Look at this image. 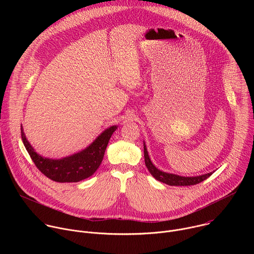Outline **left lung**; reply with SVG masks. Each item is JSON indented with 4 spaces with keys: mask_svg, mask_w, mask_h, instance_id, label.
<instances>
[{
    "mask_svg": "<svg viewBox=\"0 0 254 254\" xmlns=\"http://www.w3.org/2000/svg\"><path fill=\"white\" fill-rule=\"evenodd\" d=\"M143 155H144V164H146L149 172L152 174V176L160 181L162 183H165L170 186H191L196 185L198 183H201L202 181L209 178L214 172H210L201 176H195V177H184V176H179L176 174L166 173L161 170H159L151 161L148 150L146 147V143L143 141Z\"/></svg>",
    "mask_w": 254,
    "mask_h": 254,
    "instance_id": "1",
    "label": "left lung"
}]
</instances>
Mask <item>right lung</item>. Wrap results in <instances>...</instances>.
I'll list each match as a JSON object with an SVG mask.
<instances>
[{
  "mask_svg": "<svg viewBox=\"0 0 254 254\" xmlns=\"http://www.w3.org/2000/svg\"><path fill=\"white\" fill-rule=\"evenodd\" d=\"M117 128L118 126L107 127L84 150L58 160L45 158L36 153L26 138L22 126L21 136L32 161L41 173L55 182L75 183L95 173L102 162L107 143Z\"/></svg>",
  "mask_w": 254,
  "mask_h": 254,
  "instance_id": "obj_1",
  "label": "right lung"
}]
</instances>
